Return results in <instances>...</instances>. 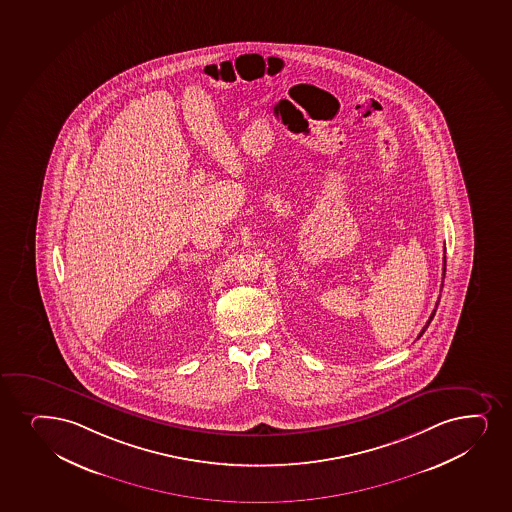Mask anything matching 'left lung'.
<instances>
[{
  "label": "left lung",
  "instance_id": "8db88e82",
  "mask_svg": "<svg viewBox=\"0 0 512 512\" xmlns=\"http://www.w3.org/2000/svg\"><path fill=\"white\" fill-rule=\"evenodd\" d=\"M437 305H439V301H437ZM435 312H437V307L433 308L432 315H430V319H428L427 325H425V327H423V329H421L420 336H418V337H421V334H423V332L427 331L428 325H430V322H432L433 317H435Z\"/></svg>",
  "mask_w": 512,
  "mask_h": 512
}]
</instances>
